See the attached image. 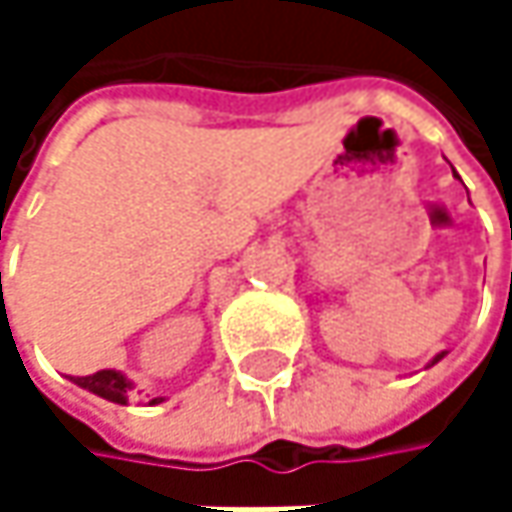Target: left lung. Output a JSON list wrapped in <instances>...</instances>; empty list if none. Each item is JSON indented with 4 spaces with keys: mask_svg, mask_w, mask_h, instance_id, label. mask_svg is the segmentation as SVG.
I'll use <instances>...</instances> for the list:
<instances>
[{
    "mask_svg": "<svg viewBox=\"0 0 512 512\" xmlns=\"http://www.w3.org/2000/svg\"><path fill=\"white\" fill-rule=\"evenodd\" d=\"M439 358H445V353H439V356L433 358V361H430V364H436V361H439Z\"/></svg>",
    "mask_w": 512,
    "mask_h": 512,
    "instance_id": "8db88e82",
    "label": "left lung"
}]
</instances>
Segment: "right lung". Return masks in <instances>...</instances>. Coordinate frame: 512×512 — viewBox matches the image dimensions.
Masks as SVG:
<instances>
[{"label": "right lung", "mask_w": 512, "mask_h": 512, "mask_svg": "<svg viewBox=\"0 0 512 512\" xmlns=\"http://www.w3.org/2000/svg\"><path fill=\"white\" fill-rule=\"evenodd\" d=\"M79 388H88L91 394H97V397H106V400H112V403H127V397H130V388H133V382L127 379V376H121L118 370H97V373H91V376H70ZM156 403V400H151Z\"/></svg>", "instance_id": "obj_1"}]
</instances>
